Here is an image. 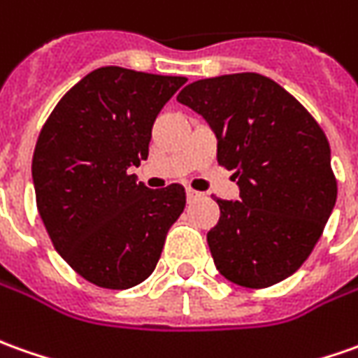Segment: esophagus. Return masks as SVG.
<instances>
[{"instance_id": "obj_1", "label": "esophagus", "mask_w": 358, "mask_h": 358, "mask_svg": "<svg viewBox=\"0 0 358 358\" xmlns=\"http://www.w3.org/2000/svg\"><path fill=\"white\" fill-rule=\"evenodd\" d=\"M186 196H188V199H196L199 196L198 192H196V189H186Z\"/></svg>"}]
</instances>
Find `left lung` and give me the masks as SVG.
<instances>
[{
  "label": "left lung",
  "instance_id": "1",
  "mask_svg": "<svg viewBox=\"0 0 358 358\" xmlns=\"http://www.w3.org/2000/svg\"><path fill=\"white\" fill-rule=\"evenodd\" d=\"M210 123L217 162L241 199L215 198L211 257L233 284L268 288L300 268L331 215L337 180L323 129L296 97L255 72L192 82L178 94Z\"/></svg>",
  "mask_w": 358,
  "mask_h": 358
}]
</instances>
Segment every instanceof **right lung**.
Instances as JSON below:
<instances>
[{
	"label": "right lung",
	"mask_w": 358,
	"mask_h": 358,
	"mask_svg": "<svg viewBox=\"0 0 358 358\" xmlns=\"http://www.w3.org/2000/svg\"><path fill=\"white\" fill-rule=\"evenodd\" d=\"M182 84L184 76L97 68L62 96L36 138V210L58 255L99 288L147 280L184 211L180 184L148 189L129 172L147 160L155 119Z\"/></svg>",
	"instance_id": "obj_1"
}]
</instances>
